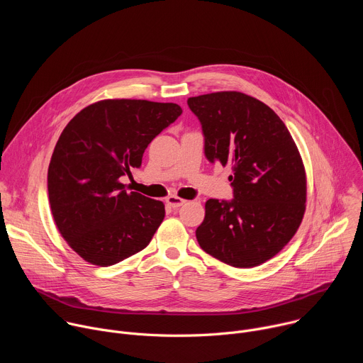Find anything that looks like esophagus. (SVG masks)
Instances as JSON below:
<instances>
[{
    "mask_svg": "<svg viewBox=\"0 0 363 363\" xmlns=\"http://www.w3.org/2000/svg\"><path fill=\"white\" fill-rule=\"evenodd\" d=\"M167 203H168L169 206H172V208H179L181 205L185 203V199H182V198L177 196V195H171V196L167 198Z\"/></svg>",
    "mask_w": 363,
    "mask_h": 363,
    "instance_id": "obj_1",
    "label": "esophagus"
}]
</instances>
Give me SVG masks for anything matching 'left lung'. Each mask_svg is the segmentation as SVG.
<instances>
[{
    "instance_id": "left-lung-1",
    "label": "left lung",
    "mask_w": 363,
    "mask_h": 363,
    "mask_svg": "<svg viewBox=\"0 0 363 363\" xmlns=\"http://www.w3.org/2000/svg\"><path fill=\"white\" fill-rule=\"evenodd\" d=\"M211 164L231 165L234 198L208 199L196 228L199 247L233 267L270 260L296 234L306 210V172L283 121L240 91L188 99Z\"/></svg>"
}]
</instances>
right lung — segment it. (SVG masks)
Segmentation results:
<instances>
[{
	"label": "right lung",
	"mask_w": 363,
	"mask_h": 363,
	"mask_svg": "<svg viewBox=\"0 0 363 363\" xmlns=\"http://www.w3.org/2000/svg\"><path fill=\"white\" fill-rule=\"evenodd\" d=\"M181 113L177 103L100 100L62 132L48 165L50 208L63 238L86 262L113 266L150 242L165 205L128 192L121 178L140 168L147 145Z\"/></svg>",
	"instance_id": "1"
}]
</instances>
